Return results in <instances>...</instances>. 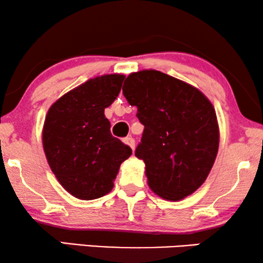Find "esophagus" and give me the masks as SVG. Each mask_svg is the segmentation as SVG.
Listing matches in <instances>:
<instances>
[{"label":"esophagus","instance_id":"obj_1","mask_svg":"<svg viewBox=\"0 0 263 263\" xmlns=\"http://www.w3.org/2000/svg\"><path fill=\"white\" fill-rule=\"evenodd\" d=\"M123 142L125 143V145H128L129 147H130L133 151H134V148H135V140L133 139L132 136H129V138H125L123 140Z\"/></svg>","mask_w":263,"mask_h":263}]
</instances>
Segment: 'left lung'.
I'll list each match as a JSON object with an SVG mask.
<instances>
[{
    "instance_id": "left-lung-1",
    "label": "left lung",
    "mask_w": 263,
    "mask_h": 263,
    "mask_svg": "<svg viewBox=\"0 0 263 263\" xmlns=\"http://www.w3.org/2000/svg\"><path fill=\"white\" fill-rule=\"evenodd\" d=\"M128 103L145 125L135 157L146 165L148 186L158 196L179 201L210 175L219 148L217 114L200 89L159 70L129 74Z\"/></svg>"
}]
</instances>
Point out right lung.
Listing matches in <instances>:
<instances>
[{
  "instance_id": "1",
  "label": "right lung",
  "mask_w": 263,
  "mask_h": 263,
  "mask_svg": "<svg viewBox=\"0 0 263 263\" xmlns=\"http://www.w3.org/2000/svg\"><path fill=\"white\" fill-rule=\"evenodd\" d=\"M124 75L89 79L50 106L43 127V148L60 184L80 200L99 199L114 188L130 147L110 133L104 115L121 91Z\"/></svg>"
}]
</instances>
